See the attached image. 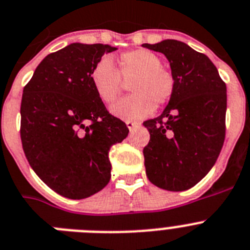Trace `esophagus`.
<instances>
[{"instance_id": "obj_1", "label": "esophagus", "mask_w": 250, "mask_h": 250, "mask_svg": "<svg viewBox=\"0 0 250 250\" xmlns=\"http://www.w3.org/2000/svg\"><path fill=\"white\" fill-rule=\"evenodd\" d=\"M138 125H139V124L135 123V121H130V120L126 121V126H127V129H129V130H133L134 127H136Z\"/></svg>"}]
</instances>
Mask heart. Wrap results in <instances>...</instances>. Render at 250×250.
Masks as SVG:
<instances>
[{"label":"heart","instance_id":"1","mask_svg":"<svg viewBox=\"0 0 250 250\" xmlns=\"http://www.w3.org/2000/svg\"><path fill=\"white\" fill-rule=\"evenodd\" d=\"M162 59L146 49L123 53L119 58V70L108 57L100 59L91 72V80L100 99L114 104L123 91L124 81H131L130 95L111 107V112L125 120H139L164 104L174 92V78L164 69Z\"/></svg>","mask_w":250,"mask_h":250}]
</instances>
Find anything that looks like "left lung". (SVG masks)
Returning <instances> with one entry per match:
<instances>
[{
  "mask_svg": "<svg viewBox=\"0 0 250 250\" xmlns=\"http://www.w3.org/2000/svg\"><path fill=\"white\" fill-rule=\"evenodd\" d=\"M166 55L174 92L161 116L143 123L150 134L143 149L149 181L186 191L214 167L225 139L227 84L214 63L178 40L143 44Z\"/></svg>",
  "mask_w": 250,
  "mask_h": 250,
  "instance_id": "left-lung-1",
  "label": "left lung"
}]
</instances>
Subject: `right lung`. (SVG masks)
Listing matches in <instances>:
<instances>
[{
	"label": "right lung",
	"mask_w": 250,
	"mask_h": 250,
	"mask_svg": "<svg viewBox=\"0 0 250 250\" xmlns=\"http://www.w3.org/2000/svg\"><path fill=\"white\" fill-rule=\"evenodd\" d=\"M116 48L73 42L46 55L23 87L20 135L40 180L64 197L81 200L111 178L108 150L129 134L100 99L91 72Z\"/></svg>",
	"instance_id": "obj_1"
}]
</instances>
